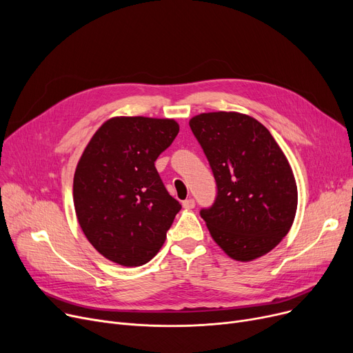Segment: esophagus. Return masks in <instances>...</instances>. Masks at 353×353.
Segmentation results:
<instances>
[{
    "mask_svg": "<svg viewBox=\"0 0 353 353\" xmlns=\"http://www.w3.org/2000/svg\"><path fill=\"white\" fill-rule=\"evenodd\" d=\"M194 205H196V203H194V200L193 199H188V200H184L183 201V208L184 209H193L194 208Z\"/></svg>",
    "mask_w": 353,
    "mask_h": 353,
    "instance_id": "1",
    "label": "esophagus"
}]
</instances>
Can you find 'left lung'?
<instances>
[{"mask_svg":"<svg viewBox=\"0 0 353 353\" xmlns=\"http://www.w3.org/2000/svg\"><path fill=\"white\" fill-rule=\"evenodd\" d=\"M217 184L200 216L219 248L239 262L274 249L289 233L298 188L292 167L269 130L236 111L201 113L189 121Z\"/></svg>","mask_w":353,"mask_h":353,"instance_id":"8db88e82","label":"left lung"}]
</instances>
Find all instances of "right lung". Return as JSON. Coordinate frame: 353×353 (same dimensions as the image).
Wrapping results in <instances>:
<instances>
[{"instance_id": "right-lung-1", "label": "right lung", "mask_w": 353, "mask_h": 353, "mask_svg": "<svg viewBox=\"0 0 353 353\" xmlns=\"http://www.w3.org/2000/svg\"><path fill=\"white\" fill-rule=\"evenodd\" d=\"M179 133L173 119L113 117L91 137L77 163L72 199L88 242L121 266L145 265L161 249L181 209L154 161Z\"/></svg>"}]
</instances>
